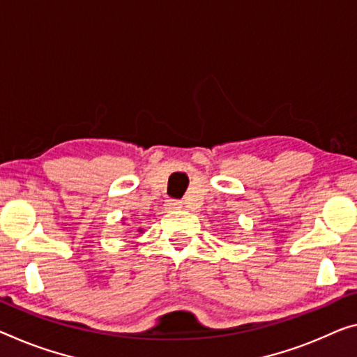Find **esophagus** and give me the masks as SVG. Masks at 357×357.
Here are the masks:
<instances>
[{
	"mask_svg": "<svg viewBox=\"0 0 357 357\" xmlns=\"http://www.w3.org/2000/svg\"><path fill=\"white\" fill-rule=\"evenodd\" d=\"M180 207H182V202H178V201L169 199V201L166 202V209H167V211H178Z\"/></svg>",
	"mask_w": 357,
	"mask_h": 357,
	"instance_id": "34e87169",
	"label": "esophagus"
}]
</instances>
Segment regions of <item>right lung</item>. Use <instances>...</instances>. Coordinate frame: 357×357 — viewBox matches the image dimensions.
<instances>
[{"label": "right lung", "mask_w": 357, "mask_h": 357, "mask_svg": "<svg viewBox=\"0 0 357 357\" xmlns=\"http://www.w3.org/2000/svg\"><path fill=\"white\" fill-rule=\"evenodd\" d=\"M139 231H142V228H139Z\"/></svg>", "instance_id": "obj_1"}]
</instances>
